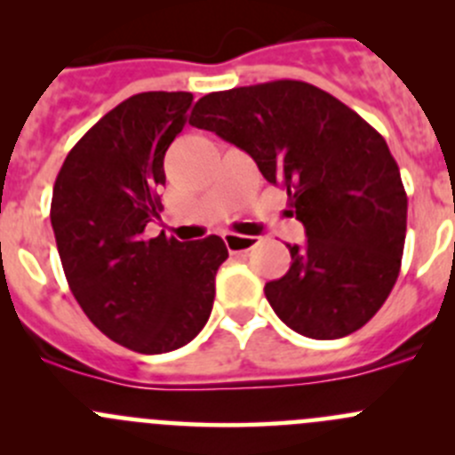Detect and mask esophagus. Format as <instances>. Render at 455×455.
<instances>
[{
  "label": "esophagus",
  "instance_id": "obj_1",
  "mask_svg": "<svg viewBox=\"0 0 455 455\" xmlns=\"http://www.w3.org/2000/svg\"><path fill=\"white\" fill-rule=\"evenodd\" d=\"M224 244H227V249L231 251V253H244V251H251L257 244V237L227 233V235H224Z\"/></svg>",
  "mask_w": 455,
  "mask_h": 455
}]
</instances>
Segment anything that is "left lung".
Listing matches in <instances>:
<instances>
[{
  "label": "left lung",
  "mask_w": 455,
  "mask_h": 455,
  "mask_svg": "<svg viewBox=\"0 0 455 455\" xmlns=\"http://www.w3.org/2000/svg\"><path fill=\"white\" fill-rule=\"evenodd\" d=\"M189 123L244 149L282 185L306 228L292 264L264 286L275 315L310 339H341L379 313L401 270L407 194L383 136L304 81L202 96Z\"/></svg>",
  "instance_id": "left-lung-1"
}]
</instances>
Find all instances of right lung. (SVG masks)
<instances>
[{
  "label": "right lung",
  "instance_id": "right-lung-1",
  "mask_svg": "<svg viewBox=\"0 0 455 455\" xmlns=\"http://www.w3.org/2000/svg\"><path fill=\"white\" fill-rule=\"evenodd\" d=\"M194 105L191 92H142L105 114L68 154L50 222L72 295L112 341L163 355L209 321L222 237H145L158 218L163 160Z\"/></svg>",
  "mask_w": 455,
  "mask_h": 455
}]
</instances>
